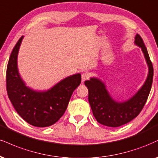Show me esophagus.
I'll use <instances>...</instances> for the list:
<instances>
[{
  "instance_id": "34e87169",
  "label": "esophagus",
  "mask_w": 158,
  "mask_h": 158,
  "mask_svg": "<svg viewBox=\"0 0 158 158\" xmlns=\"http://www.w3.org/2000/svg\"><path fill=\"white\" fill-rule=\"evenodd\" d=\"M89 77H90L89 73H87V72H85V73H83L82 74H81V81H82V82H84L85 81H86L87 79H89Z\"/></svg>"
}]
</instances>
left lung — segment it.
Returning <instances> with one entry per match:
<instances>
[{"instance_id": "obj_1", "label": "left lung", "mask_w": 158, "mask_h": 158, "mask_svg": "<svg viewBox=\"0 0 158 158\" xmlns=\"http://www.w3.org/2000/svg\"><path fill=\"white\" fill-rule=\"evenodd\" d=\"M135 44L141 48L149 68L147 78L142 87L130 99L117 102L112 98L104 83L96 77L85 81L88 89V101L95 118L101 124L118 127L130 122L138 115L146 104L153 80V66L147 49L140 36L137 34Z\"/></svg>"}]
</instances>
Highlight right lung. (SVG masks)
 Segmentation results:
<instances>
[{"mask_svg": "<svg viewBox=\"0 0 158 158\" xmlns=\"http://www.w3.org/2000/svg\"><path fill=\"white\" fill-rule=\"evenodd\" d=\"M23 36L13 48L6 70V90L9 100L20 116L37 127H46L57 121L81 83V74L64 78L48 90L37 91L26 86L18 68V55Z\"/></svg>", "mask_w": 158, "mask_h": 158, "instance_id": "add662e5", "label": "right lung"}]
</instances>
